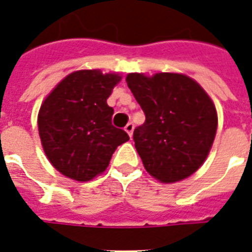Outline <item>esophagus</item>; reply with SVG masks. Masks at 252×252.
Listing matches in <instances>:
<instances>
[{
    "label": "esophagus",
    "mask_w": 252,
    "mask_h": 252,
    "mask_svg": "<svg viewBox=\"0 0 252 252\" xmlns=\"http://www.w3.org/2000/svg\"><path fill=\"white\" fill-rule=\"evenodd\" d=\"M124 129H126V133L129 134V137H132V136H133V129H134L133 123H128V124H126V128H124Z\"/></svg>",
    "instance_id": "34e87169"
}]
</instances>
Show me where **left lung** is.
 <instances>
[{
  "label": "left lung",
  "instance_id": "obj_1",
  "mask_svg": "<svg viewBox=\"0 0 252 252\" xmlns=\"http://www.w3.org/2000/svg\"><path fill=\"white\" fill-rule=\"evenodd\" d=\"M126 84L145 114L133 141L146 171L162 183L197 171L217 130V112L209 95L196 81L178 73H130Z\"/></svg>",
  "mask_w": 252,
  "mask_h": 252
}]
</instances>
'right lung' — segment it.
I'll return each instance as SVG.
<instances>
[{
	"mask_svg": "<svg viewBox=\"0 0 252 252\" xmlns=\"http://www.w3.org/2000/svg\"><path fill=\"white\" fill-rule=\"evenodd\" d=\"M122 77L100 70L70 73L45 98L37 115L41 145L63 175L87 182L102 174L119 145L129 140L112 126L107 104Z\"/></svg>",
	"mask_w": 252,
	"mask_h": 252,
	"instance_id": "add662e5",
	"label": "right lung"
}]
</instances>
